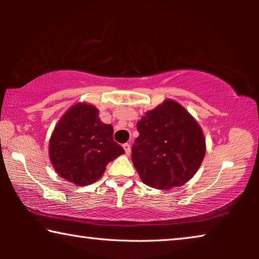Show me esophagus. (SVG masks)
Masks as SVG:
<instances>
[{
  "mask_svg": "<svg viewBox=\"0 0 259 259\" xmlns=\"http://www.w3.org/2000/svg\"><path fill=\"white\" fill-rule=\"evenodd\" d=\"M122 147H123V150H125L126 154L128 155V154L131 153V145H130L128 143H126V144H123V145H122Z\"/></svg>",
  "mask_w": 259,
  "mask_h": 259,
  "instance_id": "esophagus-1",
  "label": "esophagus"
}]
</instances>
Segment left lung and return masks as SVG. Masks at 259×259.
Masks as SVG:
<instances>
[{"instance_id":"left-lung-1","label":"left lung","mask_w":259,"mask_h":259,"mask_svg":"<svg viewBox=\"0 0 259 259\" xmlns=\"http://www.w3.org/2000/svg\"><path fill=\"white\" fill-rule=\"evenodd\" d=\"M132 161L147 186L169 190L189 182L204 160L206 145L196 119L175 100H165L137 123Z\"/></svg>"}]
</instances>
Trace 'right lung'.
Returning a JSON list of instances; mask_svg holds the SVG:
<instances>
[{
    "mask_svg": "<svg viewBox=\"0 0 259 259\" xmlns=\"http://www.w3.org/2000/svg\"><path fill=\"white\" fill-rule=\"evenodd\" d=\"M123 148L113 140V127L99 119L93 105L79 102L67 111L49 140V159L67 182L86 186L104 175Z\"/></svg>",
    "mask_w": 259,
    "mask_h": 259,
    "instance_id": "right-lung-1",
    "label": "right lung"
}]
</instances>
